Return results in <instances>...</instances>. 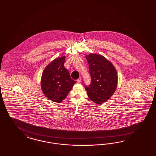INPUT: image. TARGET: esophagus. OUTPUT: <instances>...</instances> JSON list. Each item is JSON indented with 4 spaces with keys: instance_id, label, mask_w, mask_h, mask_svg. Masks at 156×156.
<instances>
[{
    "instance_id": "obj_1",
    "label": "esophagus",
    "mask_w": 156,
    "mask_h": 156,
    "mask_svg": "<svg viewBox=\"0 0 156 156\" xmlns=\"http://www.w3.org/2000/svg\"><path fill=\"white\" fill-rule=\"evenodd\" d=\"M81 80H82V77L81 76H80L78 80H77V82H78V83H80V82H81Z\"/></svg>"
}]
</instances>
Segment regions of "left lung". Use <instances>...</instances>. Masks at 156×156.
I'll use <instances>...</instances> for the list:
<instances>
[{
  "label": "left lung",
  "instance_id": "left-lung-1",
  "mask_svg": "<svg viewBox=\"0 0 156 156\" xmlns=\"http://www.w3.org/2000/svg\"><path fill=\"white\" fill-rule=\"evenodd\" d=\"M89 65L91 82L85 86L88 97L97 104H102L113 95L117 89L118 75L113 65L105 57L91 53L86 55Z\"/></svg>",
  "mask_w": 156,
  "mask_h": 156
}]
</instances>
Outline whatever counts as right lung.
<instances>
[{
  "label": "right lung",
  "mask_w": 156,
  "mask_h": 156,
  "mask_svg": "<svg viewBox=\"0 0 156 156\" xmlns=\"http://www.w3.org/2000/svg\"><path fill=\"white\" fill-rule=\"evenodd\" d=\"M65 56L57 58L43 71L41 85L43 93L53 102L60 103L76 83L71 78L69 71L64 67Z\"/></svg>",
  "instance_id": "add662e5"
}]
</instances>
